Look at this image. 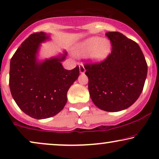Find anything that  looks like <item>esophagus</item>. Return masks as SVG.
<instances>
[{
    "instance_id": "34e87169",
    "label": "esophagus",
    "mask_w": 159,
    "mask_h": 159,
    "mask_svg": "<svg viewBox=\"0 0 159 159\" xmlns=\"http://www.w3.org/2000/svg\"><path fill=\"white\" fill-rule=\"evenodd\" d=\"M79 71H80V73H81V74H84V73H85V71H86L85 68H84V65H82V64H81V65H80V67H79Z\"/></svg>"
}]
</instances>
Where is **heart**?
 Returning a JSON list of instances; mask_svg holds the SVG:
<instances>
[{
  "mask_svg": "<svg viewBox=\"0 0 159 159\" xmlns=\"http://www.w3.org/2000/svg\"><path fill=\"white\" fill-rule=\"evenodd\" d=\"M111 51V43L109 39L100 37H91L78 43L74 53L78 56H89L94 63L103 62L108 57Z\"/></svg>",
  "mask_w": 159,
  "mask_h": 159,
  "instance_id": "heart-1",
  "label": "heart"
}]
</instances>
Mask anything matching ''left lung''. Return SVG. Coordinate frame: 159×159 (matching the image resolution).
<instances>
[{"label":"left lung","instance_id":"left-lung-1","mask_svg":"<svg viewBox=\"0 0 159 159\" xmlns=\"http://www.w3.org/2000/svg\"><path fill=\"white\" fill-rule=\"evenodd\" d=\"M111 40V53L99 64L86 65L89 92L94 105L106 111L126 109L141 94L148 65L136 43L120 32L106 33Z\"/></svg>","mask_w":159,"mask_h":159}]
</instances>
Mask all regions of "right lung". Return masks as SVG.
Segmentation results:
<instances>
[{
	"instance_id": "add662e5",
	"label": "right lung",
	"mask_w": 159,
	"mask_h": 159,
	"mask_svg": "<svg viewBox=\"0 0 159 159\" xmlns=\"http://www.w3.org/2000/svg\"><path fill=\"white\" fill-rule=\"evenodd\" d=\"M51 40V34H31L10 61L9 87L11 95L24 113L37 120L59 113L67 101L70 87L79 76V67L67 70L62 66L67 53L39 59L42 43Z\"/></svg>"
}]
</instances>
